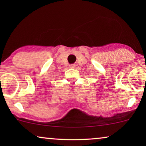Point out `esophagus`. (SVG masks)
I'll list each match as a JSON object with an SVG mask.
<instances>
[{"label": "esophagus", "mask_w": 146, "mask_h": 146, "mask_svg": "<svg viewBox=\"0 0 146 146\" xmlns=\"http://www.w3.org/2000/svg\"><path fill=\"white\" fill-rule=\"evenodd\" d=\"M75 67H76V65L74 64H72L70 65V68H74Z\"/></svg>", "instance_id": "1"}]
</instances>
